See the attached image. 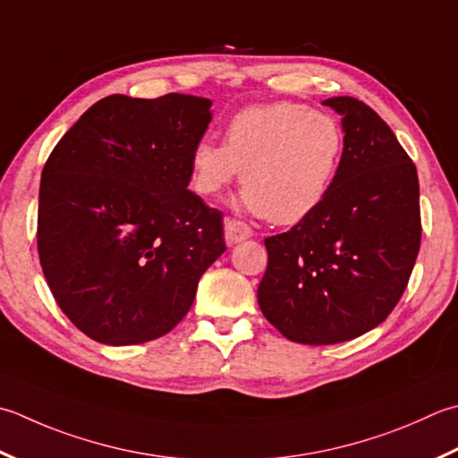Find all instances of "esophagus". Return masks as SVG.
Returning a JSON list of instances; mask_svg holds the SVG:
<instances>
[{
  "mask_svg": "<svg viewBox=\"0 0 458 458\" xmlns=\"http://www.w3.org/2000/svg\"><path fill=\"white\" fill-rule=\"evenodd\" d=\"M254 236V230L248 226L246 222H240L234 218H226L224 222V238H226L228 244H238V242H244Z\"/></svg>",
  "mask_w": 458,
  "mask_h": 458,
  "instance_id": "esophagus-1",
  "label": "esophagus"
}]
</instances>
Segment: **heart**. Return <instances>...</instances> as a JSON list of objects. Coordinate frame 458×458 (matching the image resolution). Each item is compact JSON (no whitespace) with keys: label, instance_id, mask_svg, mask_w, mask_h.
Instances as JSON below:
<instances>
[{"label":"heart","instance_id":"obj_1","mask_svg":"<svg viewBox=\"0 0 458 458\" xmlns=\"http://www.w3.org/2000/svg\"><path fill=\"white\" fill-rule=\"evenodd\" d=\"M345 148L335 116L301 103L248 106L224 131V145L200 139L191 152V184L214 199L242 170L240 206L290 226L310 218L334 186Z\"/></svg>","mask_w":458,"mask_h":458}]
</instances>
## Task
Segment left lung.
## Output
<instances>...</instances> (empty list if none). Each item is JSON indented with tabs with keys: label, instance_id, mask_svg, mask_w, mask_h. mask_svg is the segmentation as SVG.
<instances>
[{
	"label": "left lung",
	"instance_id": "obj_1",
	"mask_svg": "<svg viewBox=\"0 0 458 458\" xmlns=\"http://www.w3.org/2000/svg\"><path fill=\"white\" fill-rule=\"evenodd\" d=\"M324 105L342 114V166L310 218L264 240L267 267L258 288L266 319L306 345L377 327L405 292L420 246L413 160L371 106L353 97Z\"/></svg>",
	"mask_w": 458,
	"mask_h": 458
}]
</instances>
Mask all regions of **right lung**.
<instances>
[{
  "label": "right lung",
  "instance_id": "right-lung-1",
  "mask_svg": "<svg viewBox=\"0 0 458 458\" xmlns=\"http://www.w3.org/2000/svg\"><path fill=\"white\" fill-rule=\"evenodd\" d=\"M210 98L111 95L71 127L41 173L38 250L77 329L105 345L168 334L226 250L222 212L188 191Z\"/></svg>",
  "mask_w": 458,
  "mask_h": 458
}]
</instances>
